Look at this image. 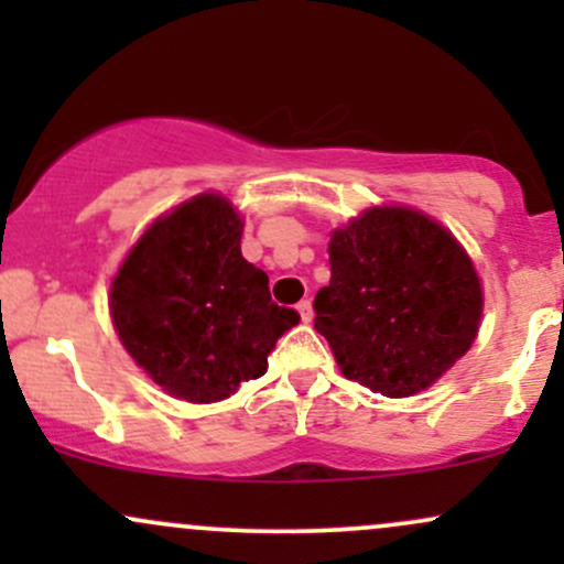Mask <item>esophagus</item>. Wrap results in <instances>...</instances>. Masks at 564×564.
I'll return each mask as SVG.
<instances>
[{"mask_svg":"<svg viewBox=\"0 0 564 564\" xmlns=\"http://www.w3.org/2000/svg\"><path fill=\"white\" fill-rule=\"evenodd\" d=\"M296 313H300V318H302L304 323H310V321H313V302L302 300L300 304H296Z\"/></svg>","mask_w":564,"mask_h":564,"instance_id":"obj_1","label":"esophagus"}]
</instances>
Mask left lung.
<instances>
[{
	"label": "left lung",
	"mask_w": 564,
	"mask_h": 564,
	"mask_svg": "<svg viewBox=\"0 0 564 564\" xmlns=\"http://www.w3.org/2000/svg\"><path fill=\"white\" fill-rule=\"evenodd\" d=\"M332 281L315 296V332L347 379L387 398L426 390L471 347L480 278L443 225L377 206L328 246Z\"/></svg>",
	"instance_id": "obj_1"
}]
</instances>
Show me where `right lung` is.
<instances>
[{"mask_svg":"<svg viewBox=\"0 0 564 564\" xmlns=\"http://www.w3.org/2000/svg\"><path fill=\"white\" fill-rule=\"evenodd\" d=\"M241 217L204 193L156 219L111 286L121 345L187 403H217L268 371L300 313L270 300L268 273L241 257Z\"/></svg>","mask_w":564,"mask_h":564,"instance_id":"obj_1","label":"right lung"}]
</instances>
